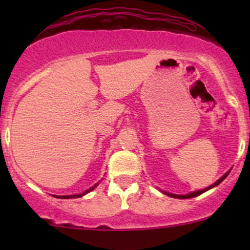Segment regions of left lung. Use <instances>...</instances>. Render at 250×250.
<instances>
[{
    "instance_id": "1",
    "label": "left lung",
    "mask_w": 250,
    "mask_h": 250,
    "mask_svg": "<svg viewBox=\"0 0 250 250\" xmlns=\"http://www.w3.org/2000/svg\"><path fill=\"white\" fill-rule=\"evenodd\" d=\"M229 173H230V170H228V171H227V173H226L225 175H223L222 177H220V179L217 180L216 182L213 183V185H211V186H209V187L205 188V189H201V190H197V191H191V193H189V194H186V195H176V194H171V193H168V191H163V190H161V191H162L163 194L168 195V196H170V197H175V199H191V197L199 196V195L203 194V193H205V191L209 190V189H211V188L216 187V186H219L220 183L222 182V181L225 180L227 176H228V174H229Z\"/></svg>"
}]
</instances>
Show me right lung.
<instances>
[{
  "instance_id": "obj_1",
  "label": "right lung",
  "mask_w": 250,
  "mask_h": 250,
  "mask_svg": "<svg viewBox=\"0 0 250 250\" xmlns=\"http://www.w3.org/2000/svg\"><path fill=\"white\" fill-rule=\"evenodd\" d=\"M99 183H100V182H99ZM99 183H95V185H94L93 187H90L89 189H87V190H84V191H83V193H81V194H76V195H62V196H59V195H53V196L60 197V199H77V197L84 196L85 194L90 193L91 190H94V189H95V188L97 187V186H99Z\"/></svg>"
}]
</instances>
